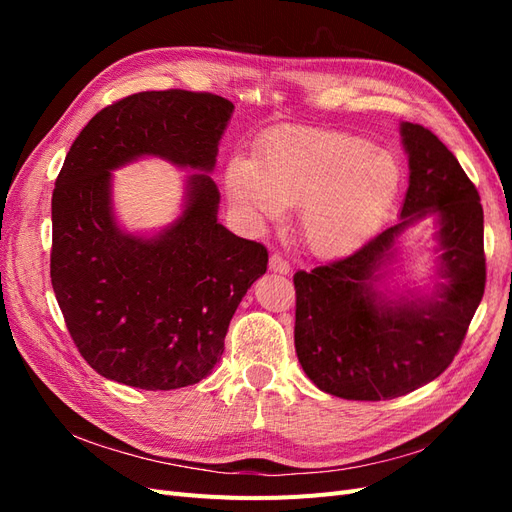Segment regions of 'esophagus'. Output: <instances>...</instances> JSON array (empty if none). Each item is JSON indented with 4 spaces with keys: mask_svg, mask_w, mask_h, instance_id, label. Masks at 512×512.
<instances>
[{
    "mask_svg": "<svg viewBox=\"0 0 512 512\" xmlns=\"http://www.w3.org/2000/svg\"><path fill=\"white\" fill-rule=\"evenodd\" d=\"M269 269L275 271V273H284L286 275L290 271V262L282 254H273L269 258Z\"/></svg>",
    "mask_w": 512,
    "mask_h": 512,
    "instance_id": "1",
    "label": "esophagus"
}]
</instances>
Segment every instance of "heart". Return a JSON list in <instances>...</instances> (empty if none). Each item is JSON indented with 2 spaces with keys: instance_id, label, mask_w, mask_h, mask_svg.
<instances>
[{
  "instance_id": "obj_1",
  "label": "heart",
  "mask_w": 512,
  "mask_h": 512,
  "mask_svg": "<svg viewBox=\"0 0 512 512\" xmlns=\"http://www.w3.org/2000/svg\"><path fill=\"white\" fill-rule=\"evenodd\" d=\"M401 168L389 151L337 130H282L258 160L230 158L226 192L256 218L301 207V235L318 256H344L369 241L391 213Z\"/></svg>"
}]
</instances>
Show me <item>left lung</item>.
<instances>
[{"mask_svg":"<svg viewBox=\"0 0 512 512\" xmlns=\"http://www.w3.org/2000/svg\"><path fill=\"white\" fill-rule=\"evenodd\" d=\"M410 185L399 222L346 258L294 273V348L320 391L380 401L436 380L453 363L485 292L483 207L474 183L440 138L401 123ZM429 214L439 224V272L427 298L391 300L375 282L394 243Z\"/></svg>","mask_w":512,"mask_h":512,"instance_id":"1","label":"left lung"}]
</instances>
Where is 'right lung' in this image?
Wrapping results in <instances>:
<instances>
[{
	"label": "right lung",
	"instance_id": "add662e5",
	"mask_svg": "<svg viewBox=\"0 0 512 512\" xmlns=\"http://www.w3.org/2000/svg\"><path fill=\"white\" fill-rule=\"evenodd\" d=\"M235 111L207 91H141L102 108L72 143L53 190L51 282L66 327L100 376L173 391L211 374L267 247L218 222L209 173ZM158 155L197 170L180 218L156 238L114 222L111 169Z\"/></svg>",
	"mask_w": 512,
	"mask_h": 512
}]
</instances>
